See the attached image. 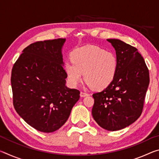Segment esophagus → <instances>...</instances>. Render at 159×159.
I'll return each instance as SVG.
<instances>
[{
	"label": "esophagus",
	"instance_id": "esophagus-1",
	"mask_svg": "<svg viewBox=\"0 0 159 159\" xmlns=\"http://www.w3.org/2000/svg\"><path fill=\"white\" fill-rule=\"evenodd\" d=\"M80 97H81V98H83V97L88 96V93H85V92H80Z\"/></svg>",
	"mask_w": 159,
	"mask_h": 159
}]
</instances>
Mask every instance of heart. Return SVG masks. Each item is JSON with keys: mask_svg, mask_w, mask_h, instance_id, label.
Here are the masks:
<instances>
[{"mask_svg": "<svg viewBox=\"0 0 159 159\" xmlns=\"http://www.w3.org/2000/svg\"><path fill=\"white\" fill-rule=\"evenodd\" d=\"M71 62H66L64 71L73 87L84 77L87 85L96 90L107 88L115 79L118 60L114 53L95 45L78 48L71 55Z\"/></svg>", "mask_w": 159, "mask_h": 159, "instance_id": "heart-1", "label": "heart"}]
</instances>
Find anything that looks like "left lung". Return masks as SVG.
Instances as JSON below:
<instances>
[{"mask_svg":"<svg viewBox=\"0 0 159 159\" xmlns=\"http://www.w3.org/2000/svg\"><path fill=\"white\" fill-rule=\"evenodd\" d=\"M107 41L116 50L117 73L111 85L93 95L95 103L92 114L100 127L116 131L128 127L140 116L149 73L136 48L118 39Z\"/></svg>","mask_w":159,"mask_h":159,"instance_id":"obj_1","label":"left lung"}]
</instances>
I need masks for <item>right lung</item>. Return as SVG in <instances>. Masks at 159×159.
Instances as JSON below:
<instances>
[{
  "label": "right lung",
  "instance_id": "add662e5",
  "mask_svg": "<svg viewBox=\"0 0 159 159\" xmlns=\"http://www.w3.org/2000/svg\"><path fill=\"white\" fill-rule=\"evenodd\" d=\"M65 39L31 43L13 65V105L29 125L52 133L68 119L80 91L66 86L61 48Z\"/></svg>",
  "mask_w": 159,
  "mask_h": 159
}]
</instances>
